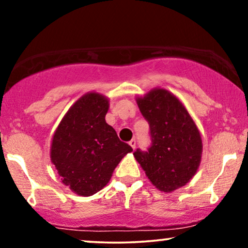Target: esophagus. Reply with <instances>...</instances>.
<instances>
[{"label": "esophagus", "instance_id": "1", "mask_svg": "<svg viewBox=\"0 0 248 248\" xmlns=\"http://www.w3.org/2000/svg\"><path fill=\"white\" fill-rule=\"evenodd\" d=\"M128 143H130V145L132 147V149H133V150L135 148H137V140H135V139H132V140L128 142Z\"/></svg>", "mask_w": 248, "mask_h": 248}]
</instances>
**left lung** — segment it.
<instances>
[{
    "instance_id": "8db88e82",
    "label": "left lung",
    "mask_w": 248,
    "mask_h": 248,
    "mask_svg": "<svg viewBox=\"0 0 248 248\" xmlns=\"http://www.w3.org/2000/svg\"><path fill=\"white\" fill-rule=\"evenodd\" d=\"M138 106L150 127L151 144L137 149L134 157L155 187L172 192L189 182L198 170L202 140L183 104L165 89L138 98Z\"/></svg>"
}]
</instances>
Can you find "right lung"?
I'll return each mask as SVG.
<instances>
[{
  "label": "right lung",
  "mask_w": 248,
  "mask_h": 248,
  "mask_svg": "<svg viewBox=\"0 0 248 248\" xmlns=\"http://www.w3.org/2000/svg\"><path fill=\"white\" fill-rule=\"evenodd\" d=\"M108 100L99 93L81 97L54 134L50 159L62 183L77 194L90 196L109 182L122 158L133 151L105 121Z\"/></svg>",
  "instance_id": "add662e5"
}]
</instances>
